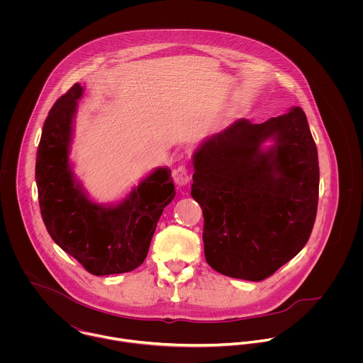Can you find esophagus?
I'll use <instances>...</instances> for the list:
<instances>
[{
  "instance_id": "34e87169",
  "label": "esophagus",
  "mask_w": 363,
  "mask_h": 363,
  "mask_svg": "<svg viewBox=\"0 0 363 363\" xmlns=\"http://www.w3.org/2000/svg\"><path fill=\"white\" fill-rule=\"evenodd\" d=\"M191 176L186 164H179L173 169V180L177 186H186L190 182Z\"/></svg>"
}]
</instances>
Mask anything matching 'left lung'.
Instances as JSON below:
<instances>
[{
  "mask_svg": "<svg viewBox=\"0 0 363 363\" xmlns=\"http://www.w3.org/2000/svg\"><path fill=\"white\" fill-rule=\"evenodd\" d=\"M274 144L264 150L262 144ZM191 196L204 215V253L218 272L262 281L308 243L318 201V157L305 111L261 124L239 118L193 156Z\"/></svg>",
  "mask_w": 363,
  "mask_h": 363,
  "instance_id": "obj_1",
  "label": "left lung"
}]
</instances>
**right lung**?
I'll return each instance as SVG.
<instances>
[{
    "label": "right lung",
    "instance_id": "obj_1",
    "mask_svg": "<svg viewBox=\"0 0 363 363\" xmlns=\"http://www.w3.org/2000/svg\"><path fill=\"white\" fill-rule=\"evenodd\" d=\"M82 86L75 84L49 111L36 156L43 222L52 240L94 275L128 272L148 255L163 208L174 199L170 169L157 167L117 206L89 200L68 160L72 118Z\"/></svg>",
    "mask_w": 363,
    "mask_h": 363
}]
</instances>
